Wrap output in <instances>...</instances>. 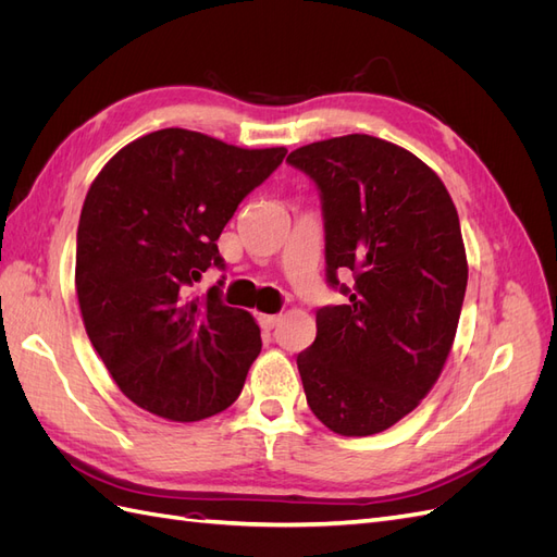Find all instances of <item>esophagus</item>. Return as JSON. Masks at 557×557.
<instances>
[{"mask_svg":"<svg viewBox=\"0 0 557 557\" xmlns=\"http://www.w3.org/2000/svg\"><path fill=\"white\" fill-rule=\"evenodd\" d=\"M281 320H283L281 315H267V313L258 315V323H260V327H262V330H267V332H269V330H274V327L281 323Z\"/></svg>","mask_w":557,"mask_h":557,"instance_id":"obj_1","label":"esophagus"}]
</instances>
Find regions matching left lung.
I'll return each instance as SVG.
<instances>
[{"mask_svg": "<svg viewBox=\"0 0 557 557\" xmlns=\"http://www.w3.org/2000/svg\"><path fill=\"white\" fill-rule=\"evenodd\" d=\"M288 162L318 185L327 283L348 297L318 309L315 342L297 356L307 401L336 434L383 432L450 352L469 272L458 211L423 160L369 134L301 146Z\"/></svg>", "mask_w": 557, "mask_h": 557, "instance_id": "8db88e82", "label": "left lung"}]
</instances>
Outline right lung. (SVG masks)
Returning <instances> with one entry per match:
<instances>
[{"instance_id": "add662e5", "label": "right lung", "mask_w": 557, "mask_h": 557, "mask_svg": "<svg viewBox=\"0 0 557 557\" xmlns=\"http://www.w3.org/2000/svg\"><path fill=\"white\" fill-rule=\"evenodd\" d=\"M166 127L127 144L97 174L76 232V295L97 356L123 395L176 423L225 411L260 356V327L225 307L223 281L190 299L242 199L283 162Z\"/></svg>"}]
</instances>
